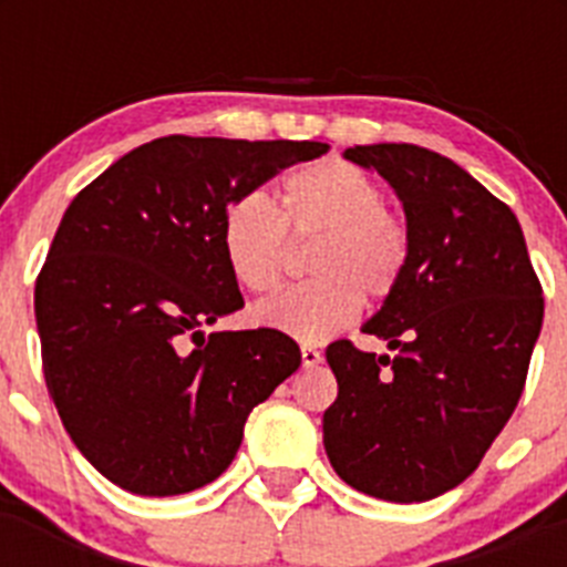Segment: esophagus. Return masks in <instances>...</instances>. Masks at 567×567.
<instances>
[{
	"label": "esophagus",
	"mask_w": 567,
	"mask_h": 567,
	"mask_svg": "<svg viewBox=\"0 0 567 567\" xmlns=\"http://www.w3.org/2000/svg\"><path fill=\"white\" fill-rule=\"evenodd\" d=\"M300 360H303V365H307V369H315V365L323 360V354H320L318 349H312V346H303V349H300Z\"/></svg>",
	"instance_id": "1"
}]
</instances>
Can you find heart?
<instances>
[{
    "label": "heart",
    "instance_id": "1",
    "mask_svg": "<svg viewBox=\"0 0 567 567\" xmlns=\"http://www.w3.org/2000/svg\"><path fill=\"white\" fill-rule=\"evenodd\" d=\"M289 235H318L307 284L289 287L252 309L258 327L300 343H323L358 320L363 295L383 300L400 287L412 235L385 209L372 175L340 158L315 162L284 182L278 209L260 193H244L221 215L227 269L249 292H269L280 280Z\"/></svg>",
    "mask_w": 567,
    "mask_h": 567
}]
</instances>
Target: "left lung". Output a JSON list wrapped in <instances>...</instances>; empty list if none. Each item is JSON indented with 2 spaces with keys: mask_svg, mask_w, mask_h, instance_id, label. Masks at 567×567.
<instances>
[{
  "mask_svg": "<svg viewBox=\"0 0 567 567\" xmlns=\"http://www.w3.org/2000/svg\"><path fill=\"white\" fill-rule=\"evenodd\" d=\"M403 204L412 255L400 287L363 323L389 354L334 340L338 400L323 414L329 463L389 503L457 488L517 409L543 329V287L517 215L460 164L417 144H358Z\"/></svg>",
  "mask_w": 567,
  "mask_h": 567,
  "instance_id": "obj_1",
  "label": "left lung"
}]
</instances>
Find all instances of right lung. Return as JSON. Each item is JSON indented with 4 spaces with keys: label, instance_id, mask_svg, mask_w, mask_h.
Segmentation results:
<instances>
[{
    "label": "right lung",
    "instance_id": "obj_1",
    "mask_svg": "<svg viewBox=\"0 0 567 567\" xmlns=\"http://www.w3.org/2000/svg\"><path fill=\"white\" fill-rule=\"evenodd\" d=\"M327 150L167 135L73 198L37 280V329L59 417L110 483L142 497L213 483L249 412L300 365L289 334L204 327L244 307L218 238L227 204Z\"/></svg>",
    "mask_w": 567,
    "mask_h": 567
}]
</instances>
